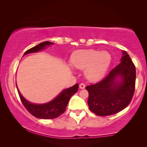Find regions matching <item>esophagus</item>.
<instances>
[{"label":"esophagus","mask_w":147,"mask_h":147,"mask_svg":"<svg viewBox=\"0 0 147 147\" xmlns=\"http://www.w3.org/2000/svg\"><path fill=\"white\" fill-rule=\"evenodd\" d=\"M86 88V85L84 83H82L80 84V89H84Z\"/></svg>","instance_id":"esophagus-1"}]
</instances>
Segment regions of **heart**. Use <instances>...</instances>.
<instances>
[{
	"label": "heart",
	"instance_id": "obj_1",
	"mask_svg": "<svg viewBox=\"0 0 147 147\" xmlns=\"http://www.w3.org/2000/svg\"><path fill=\"white\" fill-rule=\"evenodd\" d=\"M111 57L107 52L95 49L78 50L72 55L71 63L74 67L86 69V76L91 81L103 78L110 63Z\"/></svg>",
	"mask_w": 147,
	"mask_h": 147
}]
</instances>
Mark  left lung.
<instances>
[{"label": "left lung", "instance_id": "left-lung-1", "mask_svg": "<svg viewBox=\"0 0 147 147\" xmlns=\"http://www.w3.org/2000/svg\"><path fill=\"white\" fill-rule=\"evenodd\" d=\"M121 62L104 79L88 86L90 110L98 116L118 113L127 107L135 90L136 68L127 52L123 51ZM120 77L121 80L118 81Z\"/></svg>", "mask_w": 147, "mask_h": 147}]
</instances>
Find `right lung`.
<instances>
[{"mask_svg":"<svg viewBox=\"0 0 147 147\" xmlns=\"http://www.w3.org/2000/svg\"><path fill=\"white\" fill-rule=\"evenodd\" d=\"M51 44L54 43L49 41L42 42L39 45L27 50L24 53V55L37 52L44 49L46 46L51 45ZM78 88H79V85H78V84H76L72 87L63 90L59 94V96H57L53 100L43 104H35L31 103L25 99V98L21 95L18 89L17 91L23 106H25L30 114L36 118H41V119H53V118H57L61 114L64 113L70 98L73 96V94L78 92Z\"/></svg>","mask_w":147,"mask_h":147,"instance_id":"add662e5","label":"right lung"}]
</instances>
